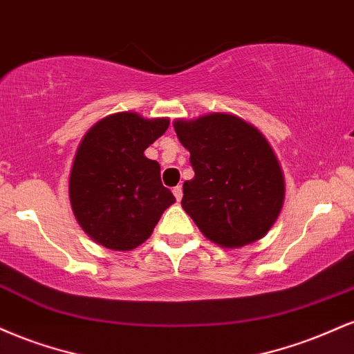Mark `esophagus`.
Returning <instances> with one entry per match:
<instances>
[{
  "label": "esophagus",
  "mask_w": 354,
  "mask_h": 354,
  "mask_svg": "<svg viewBox=\"0 0 354 354\" xmlns=\"http://www.w3.org/2000/svg\"><path fill=\"white\" fill-rule=\"evenodd\" d=\"M174 195H176V198H177V202H180L182 201V195H184V192H182V187L180 185H177V187H174Z\"/></svg>",
  "instance_id": "esophagus-1"
}]
</instances>
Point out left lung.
Masks as SVG:
<instances>
[{"label":"left lung","mask_w":354,"mask_h":354,"mask_svg":"<svg viewBox=\"0 0 354 354\" xmlns=\"http://www.w3.org/2000/svg\"><path fill=\"white\" fill-rule=\"evenodd\" d=\"M195 177L182 209L210 242L240 248L263 239L285 201V178L265 136L235 114L210 112L174 122Z\"/></svg>","instance_id":"8db88e82"}]
</instances>
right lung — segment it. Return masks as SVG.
<instances>
[{"label":"right lung","instance_id":"1","mask_svg":"<svg viewBox=\"0 0 354 354\" xmlns=\"http://www.w3.org/2000/svg\"><path fill=\"white\" fill-rule=\"evenodd\" d=\"M169 124V118L115 112L82 137L69 174V201L95 243L118 252L139 247L176 202L162 185L159 162L144 156Z\"/></svg>","mask_w":354,"mask_h":354}]
</instances>
